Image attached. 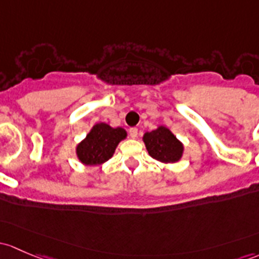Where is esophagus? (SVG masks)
<instances>
[{
  "label": "esophagus",
  "instance_id": "esophagus-1",
  "mask_svg": "<svg viewBox=\"0 0 259 259\" xmlns=\"http://www.w3.org/2000/svg\"><path fill=\"white\" fill-rule=\"evenodd\" d=\"M129 135L133 139H135L138 137V127H130L129 129Z\"/></svg>",
  "mask_w": 259,
  "mask_h": 259
}]
</instances>
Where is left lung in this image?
<instances>
[{
	"label": "left lung",
	"instance_id": "1",
	"mask_svg": "<svg viewBox=\"0 0 259 259\" xmlns=\"http://www.w3.org/2000/svg\"><path fill=\"white\" fill-rule=\"evenodd\" d=\"M144 143L151 157L161 162H176L182 155V144L165 126L144 135Z\"/></svg>",
	"mask_w": 259,
	"mask_h": 259
}]
</instances>
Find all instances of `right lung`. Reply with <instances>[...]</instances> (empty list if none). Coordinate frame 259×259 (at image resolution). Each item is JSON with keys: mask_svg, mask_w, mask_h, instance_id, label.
<instances>
[{"mask_svg": "<svg viewBox=\"0 0 259 259\" xmlns=\"http://www.w3.org/2000/svg\"><path fill=\"white\" fill-rule=\"evenodd\" d=\"M125 137L126 133L121 127L113 129L104 122L94 125L92 132L78 145V157L85 165L103 164L113 156L116 145Z\"/></svg>", "mask_w": 259, "mask_h": 259, "instance_id": "obj_1", "label": "right lung"}]
</instances>
